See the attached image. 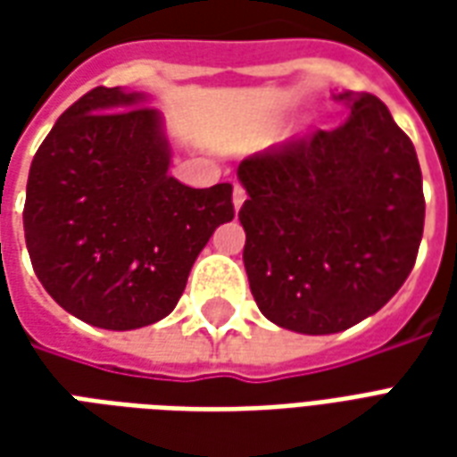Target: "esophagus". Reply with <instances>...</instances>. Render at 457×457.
I'll return each mask as SVG.
<instances>
[{"mask_svg": "<svg viewBox=\"0 0 457 457\" xmlns=\"http://www.w3.org/2000/svg\"><path fill=\"white\" fill-rule=\"evenodd\" d=\"M247 200V190L242 188L239 183H235V188H232V203H235V210L242 208V203Z\"/></svg>", "mask_w": 457, "mask_h": 457, "instance_id": "1", "label": "esophagus"}]
</instances>
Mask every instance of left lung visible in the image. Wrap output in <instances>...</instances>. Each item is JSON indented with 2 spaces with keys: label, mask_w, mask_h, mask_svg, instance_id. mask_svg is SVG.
Returning a JSON list of instances; mask_svg holds the SVG:
<instances>
[{
  "label": "left lung",
  "mask_w": 457,
  "mask_h": 457,
  "mask_svg": "<svg viewBox=\"0 0 457 457\" xmlns=\"http://www.w3.org/2000/svg\"><path fill=\"white\" fill-rule=\"evenodd\" d=\"M350 117L239 163L245 269L259 311L330 336L377 313L411 274L423 235L421 166L374 95H336Z\"/></svg>",
  "instance_id": "1"
}]
</instances>
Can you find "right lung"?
I'll use <instances>...</instances> for the list:
<instances>
[{"label": "right lung", "instance_id": "obj_1", "mask_svg": "<svg viewBox=\"0 0 457 457\" xmlns=\"http://www.w3.org/2000/svg\"><path fill=\"white\" fill-rule=\"evenodd\" d=\"M144 95L95 87L36 151L24 235L55 303L104 330L166 318L215 228L235 218L232 186L188 188L169 173L159 110Z\"/></svg>", "mask_w": 457, "mask_h": 457}]
</instances>
